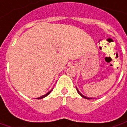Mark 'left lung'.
Masks as SVG:
<instances>
[{"label":"left lung","mask_w":127,"mask_h":127,"mask_svg":"<svg viewBox=\"0 0 127 127\" xmlns=\"http://www.w3.org/2000/svg\"><path fill=\"white\" fill-rule=\"evenodd\" d=\"M76 88H77V87H76ZM77 92H78V94H79V95H81L82 98H86V99H88V100H89V99H91V98H87V97H86V96H84V95H82V94H81V92H80V91H79V89H78L77 88Z\"/></svg>","instance_id":"left-lung-1"}]
</instances>
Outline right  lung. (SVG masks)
<instances>
[{"mask_svg": "<svg viewBox=\"0 0 127 127\" xmlns=\"http://www.w3.org/2000/svg\"><path fill=\"white\" fill-rule=\"evenodd\" d=\"M52 90H53V89L50 90V91H48V92L47 94H45V95H42V96H41V97H39V98H38L37 99H42V98H45V97H46L47 95H49V94H50V92L52 91Z\"/></svg>", "mask_w": 127, "mask_h": 127, "instance_id": "obj_1", "label": "right lung"}]
</instances>
